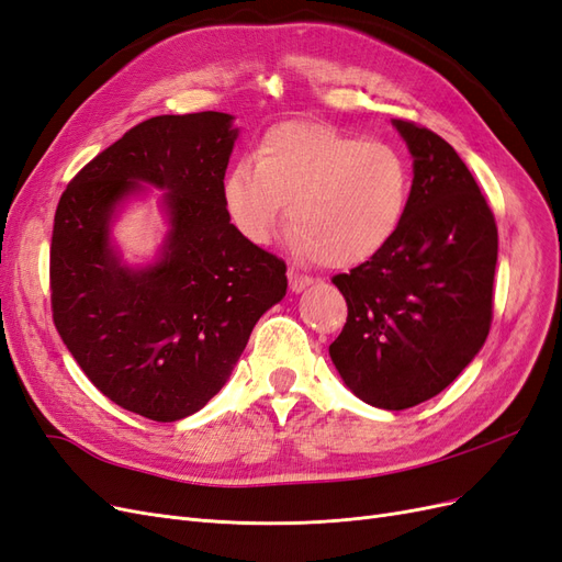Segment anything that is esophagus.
<instances>
[{
  "label": "esophagus",
  "instance_id": "esophagus-1",
  "mask_svg": "<svg viewBox=\"0 0 562 562\" xmlns=\"http://www.w3.org/2000/svg\"><path fill=\"white\" fill-rule=\"evenodd\" d=\"M288 283H291V291L293 293H302L304 288H310L314 283L312 277H304V274H297V271H288Z\"/></svg>",
  "mask_w": 562,
  "mask_h": 562
}]
</instances>
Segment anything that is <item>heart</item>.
Masks as SVG:
<instances>
[{"instance_id": "heart-1", "label": "heart", "mask_w": 562, "mask_h": 562, "mask_svg": "<svg viewBox=\"0 0 562 562\" xmlns=\"http://www.w3.org/2000/svg\"><path fill=\"white\" fill-rule=\"evenodd\" d=\"M411 187L398 147L326 122H283L262 135L252 161L229 168L223 201L236 232L258 246L271 239L288 203V246L297 258L349 269L396 239Z\"/></svg>"}]
</instances>
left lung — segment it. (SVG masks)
I'll return each mask as SVG.
<instances>
[{
    "instance_id": "obj_1",
    "label": "left lung",
    "mask_w": 562,
    "mask_h": 562,
    "mask_svg": "<svg viewBox=\"0 0 562 562\" xmlns=\"http://www.w3.org/2000/svg\"><path fill=\"white\" fill-rule=\"evenodd\" d=\"M391 124L413 155L411 206L378 258L333 279L349 314L328 351L361 401L405 411L452 384L485 345L497 225L440 135L403 119Z\"/></svg>"
}]
</instances>
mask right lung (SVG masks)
Masks as SVG:
<instances>
[{
	"label": "right lung",
	"mask_w": 562,
	"mask_h": 562,
	"mask_svg": "<svg viewBox=\"0 0 562 562\" xmlns=\"http://www.w3.org/2000/svg\"><path fill=\"white\" fill-rule=\"evenodd\" d=\"M239 128L225 112L133 126L63 192L50 236V310L79 368L124 411L176 422L229 380L260 316L283 300L285 262L229 223L223 180ZM161 189L169 232L133 268L111 239L131 195Z\"/></svg>",
	"instance_id": "right-lung-1"
}]
</instances>
